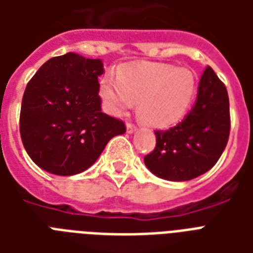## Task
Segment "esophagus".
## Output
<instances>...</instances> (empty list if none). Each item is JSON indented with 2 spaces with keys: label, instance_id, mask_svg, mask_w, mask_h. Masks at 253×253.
Listing matches in <instances>:
<instances>
[{
  "label": "esophagus",
  "instance_id": "1",
  "mask_svg": "<svg viewBox=\"0 0 253 253\" xmlns=\"http://www.w3.org/2000/svg\"><path fill=\"white\" fill-rule=\"evenodd\" d=\"M126 130H127V132H128V134H132V132H135V131H136V127H135L132 123H127Z\"/></svg>",
  "mask_w": 253,
  "mask_h": 253
}]
</instances>
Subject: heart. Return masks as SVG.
<instances>
[{
	"mask_svg": "<svg viewBox=\"0 0 253 253\" xmlns=\"http://www.w3.org/2000/svg\"><path fill=\"white\" fill-rule=\"evenodd\" d=\"M197 91L194 73L169 64L128 65L119 77L101 80L99 95L110 114L121 117L139 102L143 122L156 128L177 123L188 111Z\"/></svg>",
	"mask_w": 253,
	"mask_h": 253,
	"instance_id": "heart-1",
	"label": "heart"
}]
</instances>
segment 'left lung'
I'll return each mask as SVG.
<instances>
[{"instance_id":"obj_1","label":"left lung","mask_w":253,"mask_h":253,"mask_svg":"<svg viewBox=\"0 0 253 253\" xmlns=\"http://www.w3.org/2000/svg\"><path fill=\"white\" fill-rule=\"evenodd\" d=\"M156 147L144 158L150 172L163 180L188 181L215 166L230 135L227 89L210 67L201 76L189 114L172 128L155 131Z\"/></svg>"}]
</instances>
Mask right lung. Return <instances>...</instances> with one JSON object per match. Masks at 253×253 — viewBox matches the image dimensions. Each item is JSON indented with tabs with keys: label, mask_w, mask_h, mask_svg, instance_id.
<instances>
[{
	"label": "right lung",
	"mask_w": 253,
	"mask_h": 253,
	"mask_svg": "<svg viewBox=\"0 0 253 253\" xmlns=\"http://www.w3.org/2000/svg\"><path fill=\"white\" fill-rule=\"evenodd\" d=\"M102 60L68 52L45 61L26 86L19 131L26 152L45 172L73 176L97 162L122 121L101 110Z\"/></svg>",
	"instance_id": "1"
}]
</instances>
